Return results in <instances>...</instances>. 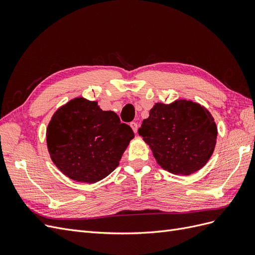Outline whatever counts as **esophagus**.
Here are the masks:
<instances>
[{
	"mask_svg": "<svg viewBox=\"0 0 255 255\" xmlns=\"http://www.w3.org/2000/svg\"><path fill=\"white\" fill-rule=\"evenodd\" d=\"M129 127L132 128V129L134 130L135 133H137V129H138V125H137V122H130V123H129Z\"/></svg>",
	"mask_w": 255,
	"mask_h": 255,
	"instance_id": "1",
	"label": "esophagus"
}]
</instances>
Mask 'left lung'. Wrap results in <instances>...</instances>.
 I'll list each match as a JSON object with an SVG mask.
<instances>
[{
	"label": "left lung",
	"instance_id": "1",
	"mask_svg": "<svg viewBox=\"0 0 255 255\" xmlns=\"http://www.w3.org/2000/svg\"><path fill=\"white\" fill-rule=\"evenodd\" d=\"M138 134L150 145L158 165L165 170L188 175L210 159L216 144L217 128L206 109L180 100L156 103Z\"/></svg>",
	"mask_w": 255,
	"mask_h": 255
}]
</instances>
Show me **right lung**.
Wrapping results in <instances>:
<instances>
[{"label": "right lung", "mask_w": 255, "mask_h": 255, "mask_svg": "<svg viewBox=\"0 0 255 255\" xmlns=\"http://www.w3.org/2000/svg\"><path fill=\"white\" fill-rule=\"evenodd\" d=\"M134 132L97 102L74 99L54 114L47 129L50 155L70 179L96 183L112 173Z\"/></svg>", "instance_id": "add662e5"}]
</instances>
